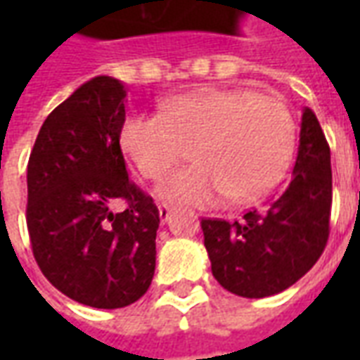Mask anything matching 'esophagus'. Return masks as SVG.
Here are the masks:
<instances>
[{
    "mask_svg": "<svg viewBox=\"0 0 360 360\" xmlns=\"http://www.w3.org/2000/svg\"><path fill=\"white\" fill-rule=\"evenodd\" d=\"M158 212H160V219H162V221H167V219L172 218V214H173V208L172 206H167V204H160V206H158Z\"/></svg>",
    "mask_w": 360,
    "mask_h": 360,
    "instance_id": "1",
    "label": "esophagus"
}]
</instances>
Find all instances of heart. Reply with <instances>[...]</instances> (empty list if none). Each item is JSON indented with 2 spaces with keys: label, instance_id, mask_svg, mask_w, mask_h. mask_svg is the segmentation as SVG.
I'll list each match as a JSON object with an SVG mask.
<instances>
[{
  "label": "heart",
  "instance_id": "heart-1",
  "mask_svg": "<svg viewBox=\"0 0 360 360\" xmlns=\"http://www.w3.org/2000/svg\"><path fill=\"white\" fill-rule=\"evenodd\" d=\"M295 121L285 103L250 90L183 96L162 115H134L121 129V146L146 179H160L191 156L196 164L172 173L158 195L173 204L214 206L231 196L252 202L285 172Z\"/></svg>",
  "mask_w": 360,
  "mask_h": 360
}]
</instances>
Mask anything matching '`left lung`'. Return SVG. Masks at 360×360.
Listing matches in <instances>:
<instances>
[{
  "instance_id": "obj_1",
  "label": "left lung",
  "mask_w": 360,
  "mask_h": 360,
  "mask_svg": "<svg viewBox=\"0 0 360 360\" xmlns=\"http://www.w3.org/2000/svg\"><path fill=\"white\" fill-rule=\"evenodd\" d=\"M330 212V146L314 111L304 108L299 152L285 185L241 219L200 221L214 278L224 289L247 299L285 291L324 252Z\"/></svg>"
}]
</instances>
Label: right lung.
I'll return each instance as SVG.
<instances>
[{"label": "right lung", "instance_id": "add662e5", "mask_svg": "<svg viewBox=\"0 0 360 360\" xmlns=\"http://www.w3.org/2000/svg\"><path fill=\"white\" fill-rule=\"evenodd\" d=\"M123 82L94 77L44 121L27 167V226L36 264L69 299L123 309L156 270L158 206L129 179L119 136ZM125 200L123 212L112 210Z\"/></svg>", "mask_w": 360, "mask_h": 360}]
</instances>
